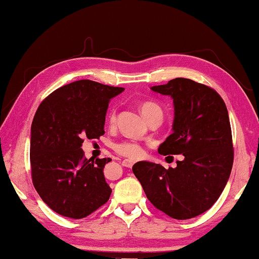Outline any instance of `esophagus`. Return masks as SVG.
I'll return each mask as SVG.
<instances>
[{
  "instance_id": "34e87169",
  "label": "esophagus",
  "mask_w": 259,
  "mask_h": 259,
  "mask_svg": "<svg viewBox=\"0 0 259 259\" xmlns=\"http://www.w3.org/2000/svg\"><path fill=\"white\" fill-rule=\"evenodd\" d=\"M134 165V160H130V159H124L122 161V166L124 167H128V168H131Z\"/></svg>"
}]
</instances>
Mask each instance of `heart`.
I'll list each match as a JSON object with an SVG mask.
<instances>
[{
	"instance_id": "heart-1",
	"label": "heart",
	"mask_w": 259,
	"mask_h": 259,
	"mask_svg": "<svg viewBox=\"0 0 259 259\" xmlns=\"http://www.w3.org/2000/svg\"><path fill=\"white\" fill-rule=\"evenodd\" d=\"M139 108H141V112L143 114V116L145 117V120H147V118L152 116L153 114L161 113V108H160L157 104H154V102H151V101L143 102ZM114 121H115V110H112V113L109 115V122L114 123ZM114 149L117 153H120L121 155H124V157H128L131 159H137L141 157L143 153L141 146L134 142L125 141V142L116 143V144L114 145Z\"/></svg>"
}]
</instances>
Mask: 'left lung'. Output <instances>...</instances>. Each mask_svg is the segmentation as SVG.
Listing matches in <instances>:
<instances>
[{
  "label": "left lung",
  "instance_id": "left-lung-1",
  "mask_svg": "<svg viewBox=\"0 0 259 259\" xmlns=\"http://www.w3.org/2000/svg\"><path fill=\"white\" fill-rule=\"evenodd\" d=\"M152 91L174 102L173 134L159 146L160 154H183L178 166L139 161L133 171L147 199L178 220L202 214L214 204L231 175L234 149L225 101L210 86L175 78Z\"/></svg>",
  "mask_w": 259,
  "mask_h": 259
}]
</instances>
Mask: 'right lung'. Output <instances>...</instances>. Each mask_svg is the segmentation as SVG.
I'll list each match as a JSON object with an SVG mask.
<instances>
[{"instance_id": "right-lung-1", "label": "right lung", "mask_w": 259, "mask_h": 259, "mask_svg": "<svg viewBox=\"0 0 259 259\" xmlns=\"http://www.w3.org/2000/svg\"><path fill=\"white\" fill-rule=\"evenodd\" d=\"M123 88L81 79L55 90L41 102L31 126L32 182L53 211L85 218L108 202L112 189L104 167L110 158L92 161L81 150L84 138H99L108 102Z\"/></svg>"}]
</instances>
